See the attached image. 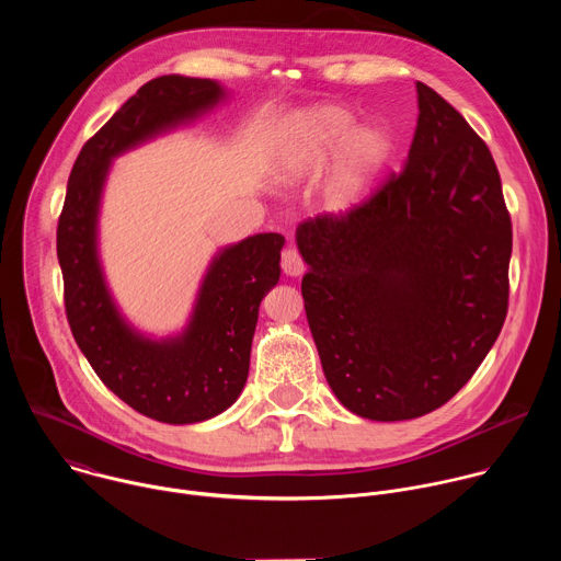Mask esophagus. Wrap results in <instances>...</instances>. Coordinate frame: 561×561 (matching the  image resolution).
Instances as JSON below:
<instances>
[{"label": "esophagus", "mask_w": 561, "mask_h": 561, "mask_svg": "<svg viewBox=\"0 0 561 561\" xmlns=\"http://www.w3.org/2000/svg\"><path fill=\"white\" fill-rule=\"evenodd\" d=\"M282 271L288 277H299L304 273V262L295 249H284L282 253Z\"/></svg>", "instance_id": "1"}]
</instances>
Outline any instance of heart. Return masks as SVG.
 Wrapping results in <instances>:
<instances>
[{
  "label": "heart",
  "mask_w": 561,
  "mask_h": 561,
  "mask_svg": "<svg viewBox=\"0 0 561 561\" xmlns=\"http://www.w3.org/2000/svg\"><path fill=\"white\" fill-rule=\"evenodd\" d=\"M353 122L355 113L340 104H319L304 111L290 126V141L279 167L282 178L297 180L322 167L340 144L331 199L337 208L353 206L392 152V137L383 124Z\"/></svg>",
  "instance_id": "b5f03b06"
}]
</instances>
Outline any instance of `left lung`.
I'll use <instances>...</instances> for the list:
<instances>
[{
  "mask_svg": "<svg viewBox=\"0 0 561 561\" xmlns=\"http://www.w3.org/2000/svg\"><path fill=\"white\" fill-rule=\"evenodd\" d=\"M407 167L346 215L297 226L308 327L335 397L422 417L472 377L508 308L511 217L489 146L417 82Z\"/></svg>",
  "mask_w": 561,
  "mask_h": 561,
  "instance_id": "8db88e82",
  "label": "left lung"
}]
</instances>
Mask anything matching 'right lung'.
<instances>
[{"instance_id":"obj_1","label":"right lung","mask_w":561,"mask_h":561,"mask_svg":"<svg viewBox=\"0 0 561 561\" xmlns=\"http://www.w3.org/2000/svg\"><path fill=\"white\" fill-rule=\"evenodd\" d=\"M226 98L215 79H150L84 144L57 226L64 304L79 351L122 402L164 424L206 422L244 390L260 304L279 282L284 237L260 232L219 249L186 327L152 337L128 322L108 288L100 260L102 197L115 157L191 126Z\"/></svg>"}]
</instances>
